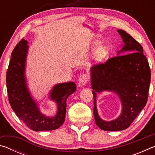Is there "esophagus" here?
<instances>
[{
	"label": "esophagus",
	"mask_w": 155,
	"mask_h": 155,
	"mask_svg": "<svg viewBox=\"0 0 155 155\" xmlns=\"http://www.w3.org/2000/svg\"><path fill=\"white\" fill-rule=\"evenodd\" d=\"M89 81V76L86 73H83V74H81L79 78H78V84L80 87H83L85 86L86 84Z\"/></svg>",
	"instance_id": "1"
}]
</instances>
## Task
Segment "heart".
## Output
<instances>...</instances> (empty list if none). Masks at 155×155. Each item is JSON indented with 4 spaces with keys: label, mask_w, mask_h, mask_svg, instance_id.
<instances>
[{
    "label": "heart",
    "mask_w": 155,
    "mask_h": 155,
    "mask_svg": "<svg viewBox=\"0 0 155 155\" xmlns=\"http://www.w3.org/2000/svg\"><path fill=\"white\" fill-rule=\"evenodd\" d=\"M99 44V41H96L94 42L93 45L95 47L98 46ZM107 53H108V48H107V46H101L96 49L95 54H94V58H95L96 61H101V60H103L107 56Z\"/></svg>",
    "instance_id": "heart-1"
}]
</instances>
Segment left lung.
<instances>
[{"mask_svg": "<svg viewBox=\"0 0 155 155\" xmlns=\"http://www.w3.org/2000/svg\"><path fill=\"white\" fill-rule=\"evenodd\" d=\"M117 32L124 44L117 56L94 65L90 69L95 122L101 129L108 131L122 130L130 127L146 104L151 78L142 46L125 31L118 29ZM122 51L127 54L120 56ZM103 91L115 92L122 103L121 114L112 121H104L97 114L96 92Z\"/></svg>", "mask_w": 155, "mask_h": 155, "instance_id": "left-lung-1", "label": "left lung"}]
</instances>
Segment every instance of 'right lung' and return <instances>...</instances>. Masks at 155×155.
Returning <instances> with one entry per match:
<instances>
[{"label":"right lung","instance_id":"add662e5","mask_svg":"<svg viewBox=\"0 0 155 155\" xmlns=\"http://www.w3.org/2000/svg\"><path fill=\"white\" fill-rule=\"evenodd\" d=\"M28 41L22 39L12 53L6 75L9 102L12 109L23 122L35 131L52 130L64 124L68 96L77 89L74 82L57 84L50 93V98L56 102L57 112L54 117H48L40 112L36 102L31 97L25 75Z\"/></svg>","mask_w":155,"mask_h":155}]
</instances>
